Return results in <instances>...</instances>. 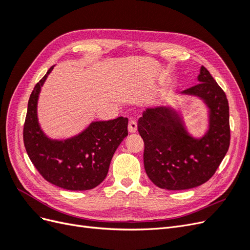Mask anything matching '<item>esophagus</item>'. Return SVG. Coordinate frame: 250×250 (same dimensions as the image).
<instances>
[{
    "label": "esophagus",
    "mask_w": 250,
    "mask_h": 250,
    "mask_svg": "<svg viewBox=\"0 0 250 250\" xmlns=\"http://www.w3.org/2000/svg\"><path fill=\"white\" fill-rule=\"evenodd\" d=\"M137 130H138L137 122H135L134 120H130L129 124H128V131H129L130 133H134V132H137Z\"/></svg>",
    "instance_id": "esophagus-1"
}]
</instances>
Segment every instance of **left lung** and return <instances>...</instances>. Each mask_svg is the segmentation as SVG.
<instances>
[{
    "instance_id": "1",
    "label": "left lung",
    "mask_w": 250,
    "mask_h": 250,
    "mask_svg": "<svg viewBox=\"0 0 250 250\" xmlns=\"http://www.w3.org/2000/svg\"><path fill=\"white\" fill-rule=\"evenodd\" d=\"M198 84L180 95L197 97L208 109V130L200 138L188 133L178 112L168 105L147 107L138 130L145 144L144 167L149 179L165 190H188L214 175L230 141L226 95L203 65Z\"/></svg>"
}]
</instances>
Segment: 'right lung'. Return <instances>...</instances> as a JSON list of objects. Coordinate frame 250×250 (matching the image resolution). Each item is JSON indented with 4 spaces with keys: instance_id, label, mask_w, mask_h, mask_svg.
I'll return each instance as SVG.
<instances>
[{
    "instance_id": "1",
    "label": "right lung",
    "mask_w": 250,
    "mask_h": 250,
    "mask_svg": "<svg viewBox=\"0 0 250 250\" xmlns=\"http://www.w3.org/2000/svg\"><path fill=\"white\" fill-rule=\"evenodd\" d=\"M53 69L54 65L30 95L24 125L25 148L34 167L52 185L71 191L92 190L106 177L113 154L128 135V119L94 121L72 138H49L40 125L37 103Z\"/></svg>"
}]
</instances>
